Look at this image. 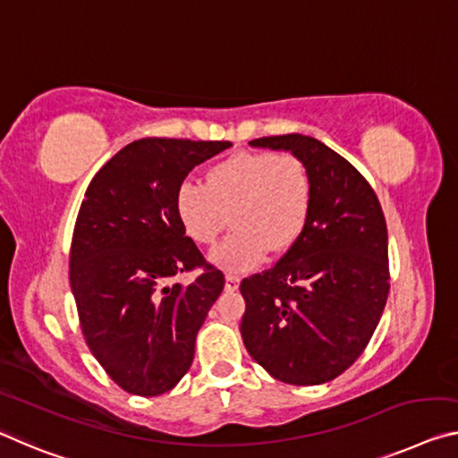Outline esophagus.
I'll return each instance as SVG.
<instances>
[{
  "instance_id": "esophagus-1",
  "label": "esophagus",
  "mask_w": 458,
  "mask_h": 458,
  "mask_svg": "<svg viewBox=\"0 0 458 458\" xmlns=\"http://www.w3.org/2000/svg\"><path fill=\"white\" fill-rule=\"evenodd\" d=\"M238 283H241V277H238V275L226 273V289H228V292H236Z\"/></svg>"
}]
</instances>
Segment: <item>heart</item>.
Returning a JSON list of instances; mask_svg holds the SVG:
<instances>
[{"label": "heart", "instance_id": "heart-1", "mask_svg": "<svg viewBox=\"0 0 458 458\" xmlns=\"http://www.w3.org/2000/svg\"><path fill=\"white\" fill-rule=\"evenodd\" d=\"M314 183L308 165L289 152H236L206 173V185L183 181L175 191V214L193 242L214 244L228 228L234 232L212 252L230 273L259 267L268 252L281 255L300 241L308 226Z\"/></svg>", "mask_w": 458, "mask_h": 458}]
</instances>
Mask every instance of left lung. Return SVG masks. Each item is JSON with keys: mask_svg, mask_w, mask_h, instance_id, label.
<instances>
[{"mask_svg": "<svg viewBox=\"0 0 458 458\" xmlns=\"http://www.w3.org/2000/svg\"><path fill=\"white\" fill-rule=\"evenodd\" d=\"M249 144L300 157L314 199L300 241L277 265L241 283L244 346L275 379L320 386L360 357L386 310V216L369 181L316 138L283 134Z\"/></svg>", "mask_w": 458, "mask_h": 458, "instance_id": "8db88e82", "label": "left lung"}]
</instances>
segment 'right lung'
Masks as SVG:
<instances>
[{
	"instance_id": "1",
	"label": "right lung",
	"mask_w": 458,
	"mask_h": 458,
	"mask_svg": "<svg viewBox=\"0 0 458 458\" xmlns=\"http://www.w3.org/2000/svg\"><path fill=\"white\" fill-rule=\"evenodd\" d=\"M228 140L142 138L91 179L79 208L69 281L93 357L115 386L155 397L190 371L195 336L224 289L175 214V191ZM201 267L183 288L181 272Z\"/></svg>"
}]
</instances>
